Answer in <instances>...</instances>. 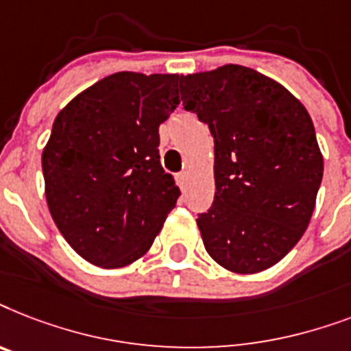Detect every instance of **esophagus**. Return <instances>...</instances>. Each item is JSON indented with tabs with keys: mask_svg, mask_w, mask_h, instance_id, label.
<instances>
[{
	"mask_svg": "<svg viewBox=\"0 0 351 351\" xmlns=\"http://www.w3.org/2000/svg\"><path fill=\"white\" fill-rule=\"evenodd\" d=\"M186 181H189V172H181L178 176V183L181 189H184V184H186Z\"/></svg>",
	"mask_w": 351,
	"mask_h": 351,
	"instance_id": "1",
	"label": "esophagus"
}]
</instances>
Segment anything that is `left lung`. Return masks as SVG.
<instances>
[{
	"mask_svg": "<svg viewBox=\"0 0 351 351\" xmlns=\"http://www.w3.org/2000/svg\"><path fill=\"white\" fill-rule=\"evenodd\" d=\"M179 90L214 136V203L197 217L204 248L235 274L266 270L299 243L315 208L324 162L312 117L241 64L181 75Z\"/></svg>",
	"mask_w": 351,
	"mask_h": 351,
	"instance_id": "8db88e82",
	"label": "left lung"
}]
</instances>
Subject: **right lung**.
<instances>
[{"instance_id":"obj_1","label":"right lung","mask_w":351,"mask_h":351,"mask_svg":"<svg viewBox=\"0 0 351 351\" xmlns=\"http://www.w3.org/2000/svg\"><path fill=\"white\" fill-rule=\"evenodd\" d=\"M178 74L117 72L58 114L41 156L50 215L92 265L148 252L179 189L159 161V125L179 105Z\"/></svg>"}]
</instances>
